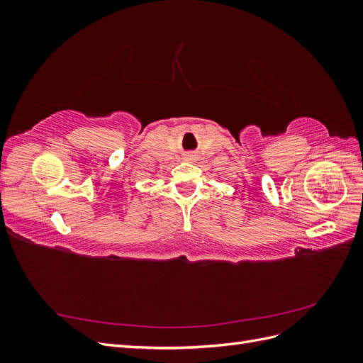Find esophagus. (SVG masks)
I'll return each mask as SVG.
<instances>
[{
  "mask_svg": "<svg viewBox=\"0 0 363 363\" xmlns=\"http://www.w3.org/2000/svg\"><path fill=\"white\" fill-rule=\"evenodd\" d=\"M192 157H194V152H192V151L186 152V159H192Z\"/></svg>",
  "mask_w": 363,
  "mask_h": 363,
  "instance_id": "1",
  "label": "esophagus"
}]
</instances>
